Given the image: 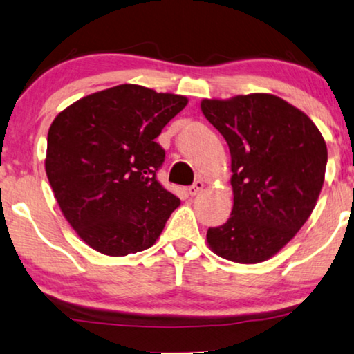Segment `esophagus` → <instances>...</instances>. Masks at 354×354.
I'll list each match as a JSON object with an SVG mask.
<instances>
[{
	"mask_svg": "<svg viewBox=\"0 0 354 354\" xmlns=\"http://www.w3.org/2000/svg\"><path fill=\"white\" fill-rule=\"evenodd\" d=\"M203 190H205V182L196 180L190 188H188V193H190L192 196H196L198 193H201Z\"/></svg>",
	"mask_w": 354,
	"mask_h": 354,
	"instance_id": "1",
	"label": "esophagus"
}]
</instances>
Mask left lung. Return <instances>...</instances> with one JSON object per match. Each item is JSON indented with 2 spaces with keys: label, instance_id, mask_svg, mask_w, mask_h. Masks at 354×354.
<instances>
[{
  "label": "left lung",
  "instance_id": "1",
  "mask_svg": "<svg viewBox=\"0 0 354 354\" xmlns=\"http://www.w3.org/2000/svg\"><path fill=\"white\" fill-rule=\"evenodd\" d=\"M205 118L230 149L234 207L206 241L221 258L256 264L304 225L324 185L327 147L303 111L269 93L203 100Z\"/></svg>",
  "mask_w": 354,
  "mask_h": 354
}]
</instances>
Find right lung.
<instances>
[{
	"label": "right lung",
	"mask_w": 354,
	"mask_h": 354,
	"mask_svg": "<svg viewBox=\"0 0 354 354\" xmlns=\"http://www.w3.org/2000/svg\"><path fill=\"white\" fill-rule=\"evenodd\" d=\"M187 96L124 84L67 106L48 130L45 171L66 221L90 248L127 256L156 243L180 200L156 180L154 138Z\"/></svg>",
	"instance_id": "1"
}]
</instances>
